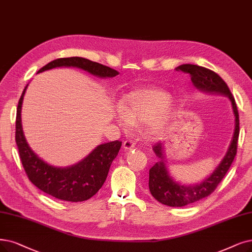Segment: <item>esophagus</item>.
<instances>
[{
  "label": "esophagus",
  "mask_w": 252,
  "mask_h": 252,
  "mask_svg": "<svg viewBox=\"0 0 252 252\" xmlns=\"http://www.w3.org/2000/svg\"><path fill=\"white\" fill-rule=\"evenodd\" d=\"M123 148L125 150H131V149H133L134 148V142H133V140H131V139L124 140Z\"/></svg>",
  "instance_id": "obj_1"
}]
</instances>
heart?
<instances>
[{"label": "heart", "instance_id": "heart-1", "mask_svg": "<svg viewBox=\"0 0 252 252\" xmlns=\"http://www.w3.org/2000/svg\"><path fill=\"white\" fill-rule=\"evenodd\" d=\"M170 97L154 87H142L130 91L123 98L119 120L124 127L144 122L150 136L161 134L170 110Z\"/></svg>", "mask_w": 252, "mask_h": 252}]
</instances>
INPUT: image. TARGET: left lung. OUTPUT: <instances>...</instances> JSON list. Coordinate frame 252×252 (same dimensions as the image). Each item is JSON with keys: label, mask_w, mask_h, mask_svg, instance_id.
<instances>
[{"label": "left lung", "mask_w": 252, "mask_h": 252, "mask_svg": "<svg viewBox=\"0 0 252 252\" xmlns=\"http://www.w3.org/2000/svg\"><path fill=\"white\" fill-rule=\"evenodd\" d=\"M176 71L188 73L193 85L202 91L226 95L230 100L235 114V132L226 155L221 161L219 166L214 170V173L198 185L184 186L176 183L169 177L165 166L166 161L164 159L162 144L158 142L153 146V151L156 156L159 157V161L149 170L150 192L161 204L169 207H183L207 197L214 192V190L222 181L237 154L240 126L239 113L235 98L230 93L226 83L216 72L208 68L192 64L181 65L176 68Z\"/></svg>", "instance_id": "8db88e82"}]
</instances>
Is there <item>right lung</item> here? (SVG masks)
Returning <instances> with one entry per match:
<instances>
[{"instance_id":"right-lung-1","label":"right lung","mask_w":252,"mask_h":252,"mask_svg":"<svg viewBox=\"0 0 252 252\" xmlns=\"http://www.w3.org/2000/svg\"><path fill=\"white\" fill-rule=\"evenodd\" d=\"M62 66L82 68L99 77H113L119 74L115 69L79 57L54 60L43 66L37 73ZM27 87L19 98L17 105L15 142L29 180L43 192L58 199L77 203L91 198L105 182L109 167L117 157L122 142L115 140L100 145L80 162L71 166L56 167L47 164L29 147L23 132L21 113Z\"/></svg>"}]
</instances>
